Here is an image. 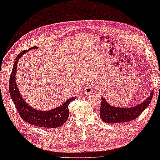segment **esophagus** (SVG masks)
I'll return each instance as SVG.
<instances>
[{"label": "esophagus", "mask_w": 160, "mask_h": 160, "mask_svg": "<svg viewBox=\"0 0 160 160\" xmlns=\"http://www.w3.org/2000/svg\"><path fill=\"white\" fill-rule=\"evenodd\" d=\"M92 92H93V90L91 87L87 86L86 88H84V93L86 95H90V94H92Z\"/></svg>", "instance_id": "34e87169"}]
</instances>
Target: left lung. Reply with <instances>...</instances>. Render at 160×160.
<instances>
[{"mask_svg": "<svg viewBox=\"0 0 160 160\" xmlns=\"http://www.w3.org/2000/svg\"><path fill=\"white\" fill-rule=\"evenodd\" d=\"M153 90L151 91L149 96L143 102L132 107H118L110 105L101 97L100 116L101 120L107 123H125L136 119L143 112L151 101Z\"/></svg>", "mask_w": 160, "mask_h": 160, "instance_id": "8db88e82", "label": "left lung"}]
</instances>
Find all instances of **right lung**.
<instances>
[{"label":"right lung","mask_w":160,"mask_h":160,"mask_svg":"<svg viewBox=\"0 0 160 160\" xmlns=\"http://www.w3.org/2000/svg\"><path fill=\"white\" fill-rule=\"evenodd\" d=\"M37 48V46L31 48L29 50ZM29 50L22 51L16 57L12 71L9 78V94L12 100L14 101V105L18 113L22 120L32 125L42 127L45 128H57L61 126L67 121L69 117L68 105L72 101L75 100L76 97H72L68 99L62 105L57 108L48 111H41L31 107L20 94L16 82V72L18 63L22 55L28 52Z\"/></svg>","instance_id":"add662e5"}]
</instances>
